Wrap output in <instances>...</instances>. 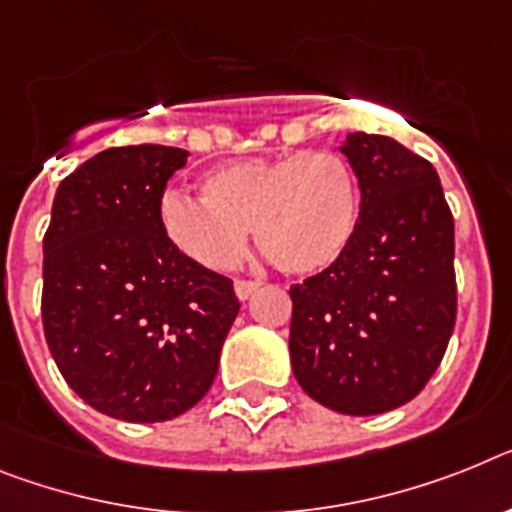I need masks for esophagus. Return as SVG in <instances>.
<instances>
[{
	"mask_svg": "<svg viewBox=\"0 0 512 512\" xmlns=\"http://www.w3.org/2000/svg\"><path fill=\"white\" fill-rule=\"evenodd\" d=\"M260 289V281H244V278H239V281L234 283V291H236V296H239V299H249V296L255 294V291Z\"/></svg>",
	"mask_w": 512,
	"mask_h": 512,
	"instance_id": "1",
	"label": "esophagus"
}]
</instances>
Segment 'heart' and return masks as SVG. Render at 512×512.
Masks as SVG:
<instances>
[{
    "label": "heart",
    "instance_id": "1",
    "mask_svg": "<svg viewBox=\"0 0 512 512\" xmlns=\"http://www.w3.org/2000/svg\"><path fill=\"white\" fill-rule=\"evenodd\" d=\"M200 190L203 200L166 192L158 221L184 257L210 270L231 268L255 226L257 247L278 270L315 276L346 255L362 216L356 171L336 150L223 163Z\"/></svg>",
    "mask_w": 512,
    "mask_h": 512
}]
</instances>
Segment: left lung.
<instances>
[{
    "instance_id": "obj_1",
    "label": "left lung",
    "mask_w": 512,
    "mask_h": 512,
    "mask_svg": "<svg viewBox=\"0 0 512 512\" xmlns=\"http://www.w3.org/2000/svg\"><path fill=\"white\" fill-rule=\"evenodd\" d=\"M362 187L346 255L289 289L291 367L309 398L349 416L393 411L422 393L453 336V213L427 158L393 137L341 145Z\"/></svg>"
}]
</instances>
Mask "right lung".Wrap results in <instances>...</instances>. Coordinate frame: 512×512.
I'll list each match as a JSON object with an SVG mask.
<instances>
[{
  "instance_id": "1",
  "label": "right lung",
  "mask_w": 512,
  "mask_h": 512,
  "mask_svg": "<svg viewBox=\"0 0 512 512\" xmlns=\"http://www.w3.org/2000/svg\"><path fill=\"white\" fill-rule=\"evenodd\" d=\"M187 150H101L59 184L41 317L72 390L122 422H169L210 390L239 312L231 278L184 257L158 221Z\"/></svg>"
}]
</instances>
